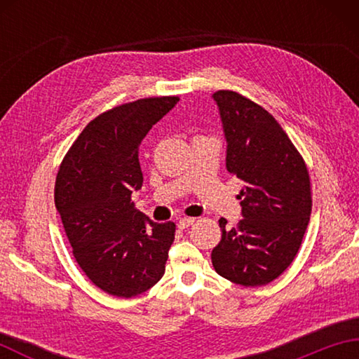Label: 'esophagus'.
<instances>
[{"label":"esophagus","mask_w":359,"mask_h":359,"mask_svg":"<svg viewBox=\"0 0 359 359\" xmlns=\"http://www.w3.org/2000/svg\"><path fill=\"white\" fill-rule=\"evenodd\" d=\"M193 224H194V219H191V217H182L179 222H177V226L180 228V230H185V228L191 226Z\"/></svg>","instance_id":"obj_1"}]
</instances>
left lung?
<instances>
[{
  "label": "left lung",
  "mask_w": 359,
  "mask_h": 359,
  "mask_svg": "<svg viewBox=\"0 0 359 359\" xmlns=\"http://www.w3.org/2000/svg\"><path fill=\"white\" fill-rule=\"evenodd\" d=\"M226 140V170L243 182L242 217L228 230L211 262L220 276L243 287H259L287 270L306 234L311 191L306 162L284 129L262 106L233 90H217Z\"/></svg>",
  "instance_id": "1"
}]
</instances>
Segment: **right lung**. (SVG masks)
Returning <instances> with one entry per match:
<instances>
[{
  "instance_id": "add662e5",
  "label": "right lung",
  "mask_w": 359,
  "mask_h": 359,
  "mask_svg": "<svg viewBox=\"0 0 359 359\" xmlns=\"http://www.w3.org/2000/svg\"><path fill=\"white\" fill-rule=\"evenodd\" d=\"M179 97L142 98L100 114L67 152L55 207L80 269L103 292L133 297L162 279L174 222H152L131 194L143 185L139 147Z\"/></svg>"
}]
</instances>
